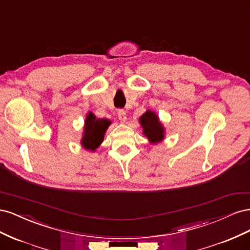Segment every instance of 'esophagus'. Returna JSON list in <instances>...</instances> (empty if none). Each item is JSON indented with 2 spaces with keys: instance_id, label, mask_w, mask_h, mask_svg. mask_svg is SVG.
I'll return each mask as SVG.
<instances>
[{
  "instance_id": "34e87169",
  "label": "esophagus",
  "mask_w": 250,
  "mask_h": 250,
  "mask_svg": "<svg viewBox=\"0 0 250 250\" xmlns=\"http://www.w3.org/2000/svg\"><path fill=\"white\" fill-rule=\"evenodd\" d=\"M118 117H119V120H120L122 123H125L126 121H127L126 112H125L124 110H122V109H120V110L118 111Z\"/></svg>"
}]
</instances>
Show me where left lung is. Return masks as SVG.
Instances as JSON below:
<instances>
[{
  "mask_svg": "<svg viewBox=\"0 0 250 250\" xmlns=\"http://www.w3.org/2000/svg\"><path fill=\"white\" fill-rule=\"evenodd\" d=\"M139 122L143 128V134L148 139L150 144L155 145L165 140V127L155 111L147 109L140 117Z\"/></svg>",
  "mask_w": 250,
  "mask_h": 250,
  "instance_id": "obj_1",
  "label": "left lung"
}]
</instances>
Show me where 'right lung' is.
Wrapping results in <instances>:
<instances>
[{
  "instance_id": "obj_1",
  "label": "right lung",
  "mask_w": 250,
  "mask_h": 250,
  "mask_svg": "<svg viewBox=\"0 0 250 250\" xmlns=\"http://www.w3.org/2000/svg\"><path fill=\"white\" fill-rule=\"evenodd\" d=\"M110 124L109 120L98 119L92 111H88L84 120V127L80 140L82 148L90 152H95L96 149L102 144L104 135Z\"/></svg>"
}]
</instances>
